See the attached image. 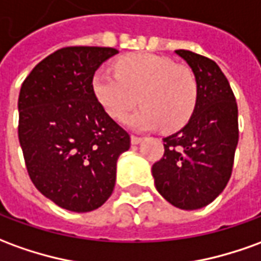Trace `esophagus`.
I'll return each instance as SVG.
<instances>
[{"instance_id": "1", "label": "esophagus", "mask_w": 261, "mask_h": 261, "mask_svg": "<svg viewBox=\"0 0 261 261\" xmlns=\"http://www.w3.org/2000/svg\"><path fill=\"white\" fill-rule=\"evenodd\" d=\"M141 141H143V138H141V137L131 136V144H133V145H137V144H140Z\"/></svg>"}]
</instances>
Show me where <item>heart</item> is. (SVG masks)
<instances>
[{
	"mask_svg": "<svg viewBox=\"0 0 261 261\" xmlns=\"http://www.w3.org/2000/svg\"><path fill=\"white\" fill-rule=\"evenodd\" d=\"M116 72L100 69L92 82L94 97L110 117H124L140 100L143 107L124 118L133 130H154L162 124L165 130H176L187 124L198 99L189 69L158 55L133 54L116 63Z\"/></svg>",
	"mask_w": 261,
	"mask_h": 261,
	"instance_id": "b5f03b06",
	"label": "heart"
}]
</instances>
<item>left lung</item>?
Returning <instances> with one entry per match:
<instances>
[{
  "mask_svg": "<svg viewBox=\"0 0 261 261\" xmlns=\"http://www.w3.org/2000/svg\"><path fill=\"white\" fill-rule=\"evenodd\" d=\"M194 72L198 99L185 127L162 138L164 156L152 165L156 191L171 205L195 211L216 199L232 175L239 141L238 105L220 67L179 49Z\"/></svg>",
  "mask_w": 261,
  "mask_h": 261,
  "instance_id": "obj_1",
  "label": "left lung"
}]
</instances>
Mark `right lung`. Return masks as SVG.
<instances>
[{"label": "right lung", "instance_id": "1", "mask_svg": "<svg viewBox=\"0 0 261 261\" xmlns=\"http://www.w3.org/2000/svg\"><path fill=\"white\" fill-rule=\"evenodd\" d=\"M117 49L69 46L39 62L23 80L18 137L29 178L43 196L72 212L110 198L117 160L130 136L94 97L92 82Z\"/></svg>", "mask_w": 261, "mask_h": 261}]
</instances>
